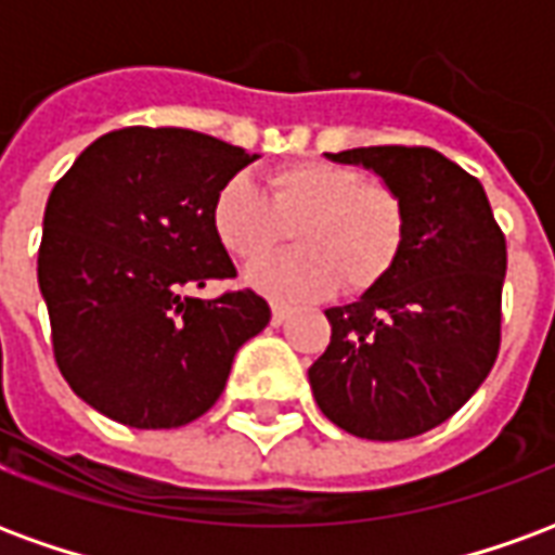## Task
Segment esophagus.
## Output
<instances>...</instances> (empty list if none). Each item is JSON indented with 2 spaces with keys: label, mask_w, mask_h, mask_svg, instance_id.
Here are the masks:
<instances>
[{
  "label": "esophagus",
  "mask_w": 555,
  "mask_h": 555,
  "mask_svg": "<svg viewBox=\"0 0 555 555\" xmlns=\"http://www.w3.org/2000/svg\"><path fill=\"white\" fill-rule=\"evenodd\" d=\"M288 314H291V309L288 306H282V302H273V324H285V321H288Z\"/></svg>",
  "instance_id": "1"
}]
</instances>
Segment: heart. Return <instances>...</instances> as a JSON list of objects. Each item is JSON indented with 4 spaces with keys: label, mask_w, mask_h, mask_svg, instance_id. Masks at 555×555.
I'll return each mask as SVG.
<instances>
[{
    "label": "heart",
    "mask_w": 555,
    "mask_h": 555,
    "mask_svg": "<svg viewBox=\"0 0 555 555\" xmlns=\"http://www.w3.org/2000/svg\"><path fill=\"white\" fill-rule=\"evenodd\" d=\"M270 195L249 178H231L214 195L210 222L217 241L243 264H255L296 225L300 253L253 267L246 282L270 300H321L369 291L396 267L408 237L401 195L348 163L300 159L267 178Z\"/></svg>",
    "instance_id": "obj_1"
}]
</instances>
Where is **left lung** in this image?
Listing matches in <instances>:
<instances>
[{
  "label": "left lung",
  "instance_id": "obj_1",
  "mask_svg": "<svg viewBox=\"0 0 555 555\" xmlns=\"http://www.w3.org/2000/svg\"><path fill=\"white\" fill-rule=\"evenodd\" d=\"M365 166L408 210L396 267L326 309L333 336L309 369L330 422L362 440H408L464 408L500 353L505 237L485 186L434 147L326 154Z\"/></svg>",
  "mask_w": 555,
  "mask_h": 555
}]
</instances>
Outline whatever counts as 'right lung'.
Returning a JSON list of instances; mask_svg holds the SVG:
<instances>
[{"label":"right lung","instance_id":"right-lung-1","mask_svg":"<svg viewBox=\"0 0 555 555\" xmlns=\"http://www.w3.org/2000/svg\"><path fill=\"white\" fill-rule=\"evenodd\" d=\"M258 154L181 127L91 142L43 210L38 285L53 353L86 404L130 428H178L217 404L243 341L270 324L255 291L183 297L237 270L214 195Z\"/></svg>","mask_w":555,"mask_h":555}]
</instances>
